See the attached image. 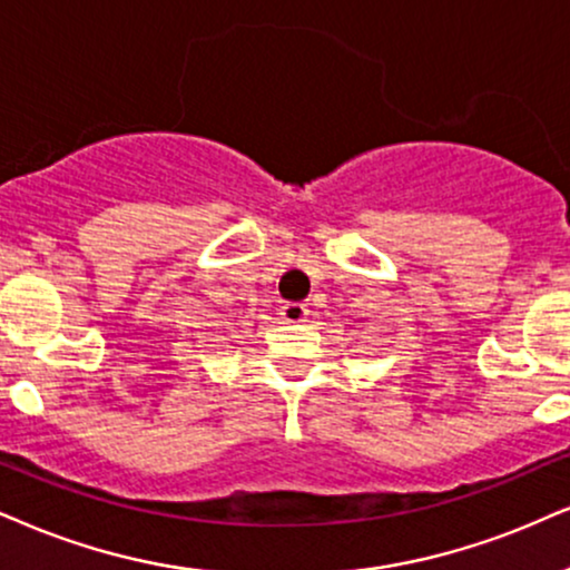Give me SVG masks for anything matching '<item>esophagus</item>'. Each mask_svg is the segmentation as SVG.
<instances>
[{"instance_id":"obj_1","label":"esophagus","mask_w":570,"mask_h":570,"mask_svg":"<svg viewBox=\"0 0 570 570\" xmlns=\"http://www.w3.org/2000/svg\"><path fill=\"white\" fill-rule=\"evenodd\" d=\"M279 314H283V320L291 322V325H298V322H306L308 308H306V304H298V301H291V304H285L283 308H279Z\"/></svg>"}]
</instances>
